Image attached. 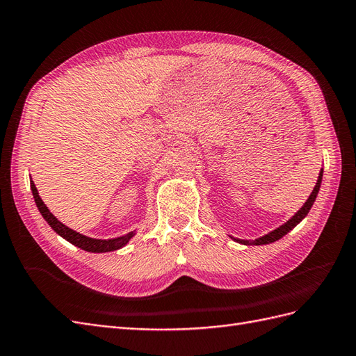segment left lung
<instances>
[{
  "label": "left lung",
  "mask_w": 356,
  "mask_h": 356,
  "mask_svg": "<svg viewBox=\"0 0 356 356\" xmlns=\"http://www.w3.org/2000/svg\"><path fill=\"white\" fill-rule=\"evenodd\" d=\"M322 176H323V170L321 171V175H318L317 184H316V186H314V189H313L312 195L308 197V200L305 202V204L299 209L298 213H295V216H291L290 220H289L286 224H282L281 227H278L277 230H273V232H270V233H268V234L263 236V238H259V239L252 241V242H250V241H241V239H234V241H236V242H239V243H245V245H252V243H254V245H266V243H272V242H275V241L281 239L282 236L287 234L291 229H293V227H296L300 221H302L304 218L307 216V213L309 212V209H312V206H313V203H314V200H316V197H317L318 189H321Z\"/></svg>",
  "instance_id": "obj_1"
}]
</instances>
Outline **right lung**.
Instances as JSON below:
<instances>
[{"mask_svg": "<svg viewBox=\"0 0 356 356\" xmlns=\"http://www.w3.org/2000/svg\"><path fill=\"white\" fill-rule=\"evenodd\" d=\"M30 185H31V191H33V197H34V202L38 204L39 211L42 213V216L44 218V221H47L56 233H58L61 238H65L66 241H69L70 243H74L75 247L78 248H83L84 251L88 252H108V251H115L118 248L124 247V245L129 242V239L134 236V232L127 233L122 238H115V239H108V241H102V239H93V238H87L84 234H79L75 230L69 229L65 224H61L56 216H54L49 209L44 206V203L42 202V198L39 197L38 193V188H35L34 181L30 180Z\"/></svg>", "mask_w": 356, "mask_h": 356, "instance_id": "add662e5", "label": "right lung"}]
</instances>
